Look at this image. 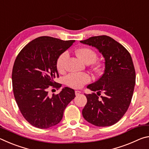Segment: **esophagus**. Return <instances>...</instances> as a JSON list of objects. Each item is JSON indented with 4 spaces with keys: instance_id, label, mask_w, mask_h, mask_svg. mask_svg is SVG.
<instances>
[{
    "instance_id": "1",
    "label": "esophagus",
    "mask_w": 149,
    "mask_h": 149,
    "mask_svg": "<svg viewBox=\"0 0 149 149\" xmlns=\"http://www.w3.org/2000/svg\"><path fill=\"white\" fill-rule=\"evenodd\" d=\"M80 93H81V91H75V94L76 96L79 95Z\"/></svg>"
}]
</instances>
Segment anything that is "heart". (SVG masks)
Returning <instances> with one entry per match:
<instances>
[{"label": "heart", "mask_w": 149, "mask_h": 149, "mask_svg": "<svg viewBox=\"0 0 149 149\" xmlns=\"http://www.w3.org/2000/svg\"><path fill=\"white\" fill-rule=\"evenodd\" d=\"M75 54L81 60L87 64H91L97 57V52L89 47H82L78 49L75 50ZM68 58L69 53L68 51L63 52L58 57L56 66L59 72H64ZM95 66L96 68H98L99 67V63H95ZM90 81L91 77L86 73H72L65 77V82L67 85L74 89L81 88Z\"/></svg>", "instance_id": "obj_1"}]
</instances>
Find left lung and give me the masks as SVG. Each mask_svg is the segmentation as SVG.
I'll return each instance as SVG.
<instances>
[{"label":"left lung","instance_id":"obj_1","mask_svg":"<svg viewBox=\"0 0 149 149\" xmlns=\"http://www.w3.org/2000/svg\"><path fill=\"white\" fill-rule=\"evenodd\" d=\"M80 42L95 47L105 60L102 76L87 86L97 91L98 95L101 92L104 95L99 99L95 93L85 94L87 102L82 110L83 116L96 126L112 125L123 116L132 101L136 77L132 56L123 45L107 35Z\"/></svg>","mask_w":149,"mask_h":149}]
</instances>
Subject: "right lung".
I'll return each instance as SVG.
<instances>
[{"instance_id": "right-lung-1", "label": "right lung", "mask_w": 149, "mask_h": 149, "mask_svg": "<svg viewBox=\"0 0 149 149\" xmlns=\"http://www.w3.org/2000/svg\"><path fill=\"white\" fill-rule=\"evenodd\" d=\"M74 42L39 37L26 45L15 60L12 74L15 100L25 119L35 127L47 129L58 124L75 97L74 90L67 87L58 94L48 95L50 86L56 89L62 86L55 81L59 77L56 60Z\"/></svg>"}]
</instances>
